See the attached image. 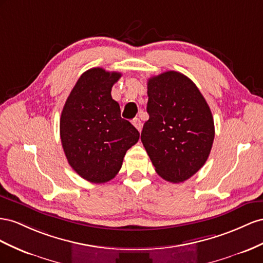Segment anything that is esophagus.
I'll return each mask as SVG.
<instances>
[{
  "mask_svg": "<svg viewBox=\"0 0 263 263\" xmlns=\"http://www.w3.org/2000/svg\"><path fill=\"white\" fill-rule=\"evenodd\" d=\"M132 124H133L134 126H136L139 131L142 130V122H141V120H140L139 118L133 119V120H132Z\"/></svg>",
  "mask_w": 263,
  "mask_h": 263,
  "instance_id": "obj_1",
  "label": "esophagus"
}]
</instances>
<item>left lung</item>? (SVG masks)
Wrapping results in <instances>:
<instances>
[{"instance_id":"left-lung-1","label":"left lung","mask_w":263,"mask_h":263,"mask_svg":"<svg viewBox=\"0 0 263 263\" xmlns=\"http://www.w3.org/2000/svg\"><path fill=\"white\" fill-rule=\"evenodd\" d=\"M147 114L141 141L156 173L182 183L207 161L215 138L212 111L185 74L165 71L147 80Z\"/></svg>"}]
</instances>
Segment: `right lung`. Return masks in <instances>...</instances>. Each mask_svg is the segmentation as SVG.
<instances>
[{"instance_id": "obj_1", "label": "right lung", "mask_w": 263, "mask_h": 263, "mask_svg": "<svg viewBox=\"0 0 263 263\" xmlns=\"http://www.w3.org/2000/svg\"><path fill=\"white\" fill-rule=\"evenodd\" d=\"M121 77L100 67L81 74L64 106L61 140L76 173L90 183H106L122 166L123 157L139 141L140 133L121 118L111 89Z\"/></svg>"}]
</instances>
